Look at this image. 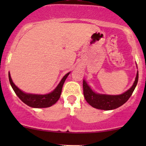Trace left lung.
I'll list each match as a JSON object with an SVG mask.
<instances>
[{"label":"left lung","mask_w":146,"mask_h":146,"mask_svg":"<svg viewBox=\"0 0 146 146\" xmlns=\"http://www.w3.org/2000/svg\"><path fill=\"white\" fill-rule=\"evenodd\" d=\"M139 79V73L137 72L136 79L133 85L130 89L124 93L119 95H108L97 94L91 90L88 86L85 80L83 81L84 96L91 106L95 108L105 110H113L119 108L125 104L130 98L135 87H136Z\"/></svg>","instance_id":"obj_1"}]
</instances>
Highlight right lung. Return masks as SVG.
<instances>
[{
  "label": "right lung",
  "mask_w": 146,
  "mask_h": 146,
  "mask_svg": "<svg viewBox=\"0 0 146 146\" xmlns=\"http://www.w3.org/2000/svg\"><path fill=\"white\" fill-rule=\"evenodd\" d=\"M70 73H68L64 76L62 79L59 84L56 87V89L51 93L46 95H33V94H27L23 92L14 84L12 82L11 76L9 73V80L10 84L14 89L15 93L17 96L21 99L22 102H23L25 104L28 105L29 106L33 107V108H47V107L51 106L54 104H56L58 100L60 98V95L62 93V89L64 83L68 75Z\"/></svg>",
  "instance_id": "1"
}]
</instances>
